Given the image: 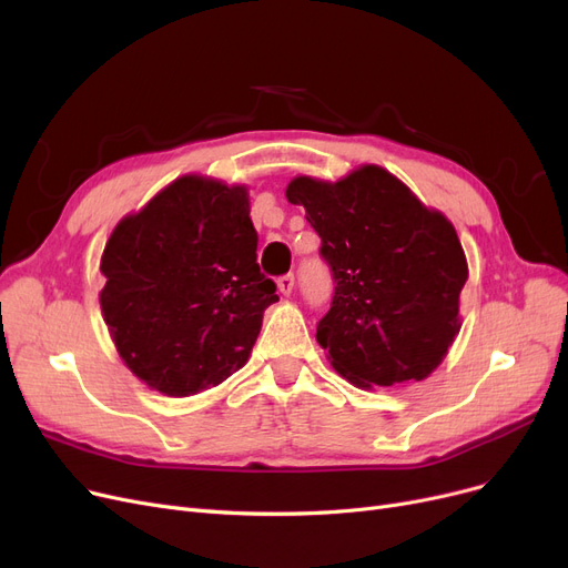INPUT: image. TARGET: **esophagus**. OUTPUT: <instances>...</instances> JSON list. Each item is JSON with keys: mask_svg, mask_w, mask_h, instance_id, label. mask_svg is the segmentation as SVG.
Returning a JSON list of instances; mask_svg holds the SVG:
<instances>
[{"mask_svg": "<svg viewBox=\"0 0 568 568\" xmlns=\"http://www.w3.org/2000/svg\"><path fill=\"white\" fill-rule=\"evenodd\" d=\"M278 290H281V294H285V297H290L292 290H294V276H292V274L281 276V278H278Z\"/></svg>", "mask_w": 568, "mask_h": 568, "instance_id": "34e87169", "label": "esophagus"}]
</instances>
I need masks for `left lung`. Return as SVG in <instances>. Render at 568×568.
I'll list each match as a JSON object with an SVG mask.
<instances>
[{
    "mask_svg": "<svg viewBox=\"0 0 568 568\" xmlns=\"http://www.w3.org/2000/svg\"><path fill=\"white\" fill-rule=\"evenodd\" d=\"M285 196L306 209L336 283L315 334L332 366L362 389L425 381L462 327L468 264L450 220L378 164L336 183L297 176Z\"/></svg>",
    "mask_w": 568,
    "mask_h": 568,
    "instance_id": "obj_1",
    "label": "left lung"
}]
</instances>
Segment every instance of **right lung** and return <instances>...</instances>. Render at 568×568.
Returning a JSON list of instances; mask_svg holds the SVG:
<instances>
[{"label":"right lung","mask_w":568,"mask_h":568,"mask_svg":"<svg viewBox=\"0 0 568 568\" xmlns=\"http://www.w3.org/2000/svg\"><path fill=\"white\" fill-rule=\"evenodd\" d=\"M245 185L187 174L120 220L102 253L104 323L151 389L190 397L251 357L276 283L257 264Z\"/></svg>","instance_id":"obj_1"}]
</instances>
